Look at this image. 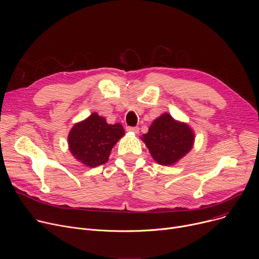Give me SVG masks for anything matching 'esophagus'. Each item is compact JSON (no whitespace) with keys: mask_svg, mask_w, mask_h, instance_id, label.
<instances>
[{"mask_svg":"<svg viewBox=\"0 0 259 259\" xmlns=\"http://www.w3.org/2000/svg\"><path fill=\"white\" fill-rule=\"evenodd\" d=\"M126 130H127L128 132H133V133H135V134H138V133L140 132V128H139V127H127Z\"/></svg>","mask_w":259,"mask_h":259,"instance_id":"esophagus-1","label":"esophagus"}]
</instances>
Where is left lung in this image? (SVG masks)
<instances>
[{"label":"left lung","instance_id":"1","mask_svg":"<svg viewBox=\"0 0 259 259\" xmlns=\"http://www.w3.org/2000/svg\"><path fill=\"white\" fill-rule=\"evenodd\" d=\"M141 140L157 164L172 166L191 151L195 134L186 122L176 120L165 112L152 121Z\"/></svg>","mask_w":259,"mask_h":259}]
</instances>
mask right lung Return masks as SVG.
<instances>
[{"mask_svg":"<svg viewBox=\"0 0 259 259\" xmlns=\"http://www.w3.org/2000/svg\"><path fill=\"white\" fill-rule=\"evenodd\" d=\"M124 135L120 124H108L105 117L93 112L73 125L68 134V146L75 159L94 168L105 164L112 148Z\"/></svg>","mask_w":259,"mask_h":259,"instance_id":"obj_1","label":"right lung"}]
</instances>
